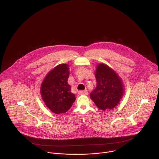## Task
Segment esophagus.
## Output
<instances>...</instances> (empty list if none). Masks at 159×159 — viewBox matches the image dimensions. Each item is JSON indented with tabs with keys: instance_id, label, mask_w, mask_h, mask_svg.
<instances>
[{
	"instance_id": "34e87169",
	"label": "esophagus",
	"mask_w": 159,
	"mask_h": 159,
	"mask_svg": "<svg viewBox=\"0 0 159 159\" xmlns=\"http://www.w3.org/2000/svg\"><path fill=\"white\" fill-rule=\"evenodd\" d=\"M79 95H87L88 94V92L87 90H80L79 91Z\"/></svg>"
}]
</instances>
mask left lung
Here are the masks:
<instances>
[{
  "instance_id": "obj_1",
  "label": "left lung",
  "mask_w": 159,
  "mask_h": 159,
  "mask_svg": "<svg viewBox=\"0 0 159 159\" xmlns=\"http://www.w3.org/2000/svg\"><path fill=\"white\" fill-rule=\"evenodd\" d=\"M95 76L97 87L90 93V98L101 110L113 109L118 104L125 92L121 78L104 63L96 66Z\"/></svg>"
}]
</instances>
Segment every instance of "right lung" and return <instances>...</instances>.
<instances>
[{
    "label": "right lung",
    "instance_id": "add662e5",
    "mask_svg": "<svg viewBox=\"0 0 159 159\" xmlns=\"http://www.w3.org/2000/svg\"><path fill=\"white\" fill-rule=\"evenodd\" d=\"M69 76V65L60 64L48 72L41 85L43 100L48 108L57 115L69 111L75 100L67 82Z\"/></svg>",
    "mask_w": 159,
    "mask_h": 159
}]
</instances>
